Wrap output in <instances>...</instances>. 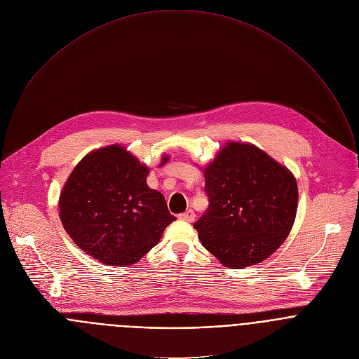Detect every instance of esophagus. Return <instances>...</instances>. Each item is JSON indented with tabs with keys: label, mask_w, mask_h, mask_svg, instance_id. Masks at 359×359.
Returning a JSON list of instances; mask_svg holds the SVG:
<instances>
[{
	"label": "esophagus",
	"mask_w": 359,
	"mask_h": 359,
	"mask_svg": "<svg viewBox=\"0 0 359 359\" xmlns=\"http://www.w3.org/2000/svg\"><path fill=\"white\" fill-rule=\"evenodd\" d=\"M178 217H180L181 220H185V222H194V220H195V212H194L192 209H188L187 212L181 213Z\"/></svg>",
	"instance_id": "34e87169"
}]
</instances>
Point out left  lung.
Wrapping results in <instances>:
<instances>
[{"instance_id": "8db88e82", "label": "left lung", "mask_w": 359, "mask_h": 359, "mask_svg": "<svg viewBox=\"0 0 359 359\" xmlns=\"http://www.w3.org/2000/svg\"><path fill=\"white\" fill-rule=\"evenodd\" d=\"M205 194L209 206L194 227L226 266L241 269L268 258L293 226L296 180L255 146L227 143L205 168Z\"/></svg>"}]
</instances>
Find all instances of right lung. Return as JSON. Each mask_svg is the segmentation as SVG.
Masks as SVG:
<instances>
[{"label":"right lung","mask_w":359,"mask_h":359,"mask_svg":"<svg viewBox=\"0 0 359 359\" xmlns=\"http://www.w3.org/2000/svg\"><path fill=\"white\" fill-rule=\"evenodd\" d=\"M147 167L116 144L77 164L59 208L65 230L84 252L108 265H132L158 243L177 217L163 194L147 187Z\"/></svg>","instance_id":"obj_1"}]
</instances>
